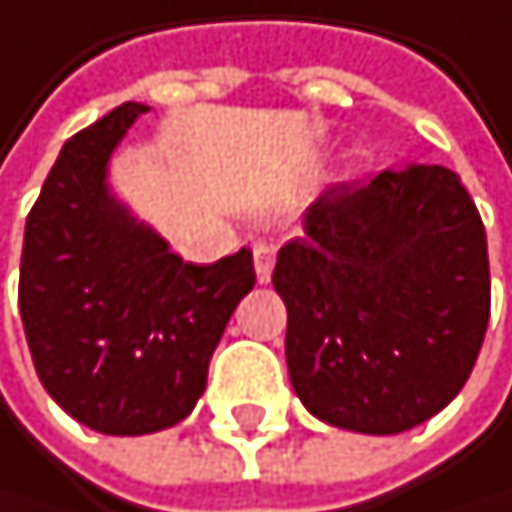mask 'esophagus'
I'll return each mask as SVG.
<instances>
[{"instance_id": "34e87169", "label": "esophagus", "mask_w": 512, "mask_h": 512, "mask_svg": "<svg viewBox=\"0 0 512 512\" xmlns=\"http://www.w3.org/2000/svg\"><path fill=\"white\" fill-rule=\"evenodd\" d=\"M253 262H256V278L265 284L272 278V269H275V247H272V243H256Z\"/></svg>"}]
</instances>
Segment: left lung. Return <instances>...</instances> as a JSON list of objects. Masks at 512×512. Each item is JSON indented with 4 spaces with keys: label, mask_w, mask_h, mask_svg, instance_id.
Wrapping results in <instances>:
<instances>
[{
    "label": "left lung",
    "mask_w": 512,
    "mask_h": 512,
    "mask_svg": "<svg viewBox=\"0 0 512 512\" xmlns=\"http://www.w3.org/2000/svg\"><path fill=\"white\" fill-rule=\"evenodd\" d=\"M287 372L306 410L397 435L460 394L491 316L482 215L450 168L331 184L278 250Z\"/></svg>",
    "instance_id": "left-lung-1"
}]
</instances>
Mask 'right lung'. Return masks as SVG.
<instances>
[{
    "mask_svg": "<svg viewBox=\"0 0 512 512\" xmlns=\"http://www.w3.org/2000/svg\"><path fill=\"white\" fill-rule=\"evenodd\" d=\"M143 112L124 102L74 134L24 228L18 306L33 366L49 397L102 435L187 419L234 306L256 284L247 247L184 262L109 196L106 162Z\"/></svg>",
    "mask_w": 512,
    "mask_h": 512,
    "instance_id": "1",
    "label": "right lung"
}]
</instances>
